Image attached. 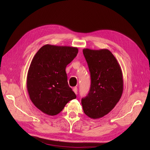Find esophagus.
I'll list each match as a JSON object with an SVG mask.
<instances>
[{
    "mask_svg": "<svg viewBox=\"0 0 150 150\" xmlns=\"http://www.w3.org/2000/svg\"><path fill=\"white\" fill-rule=\"evenodd\" d=\"M73 91L76 94L77 92H78V89H77V88H76V87H74V88H73Z\"/></svg>",
    "mask_w": 150,
    "mask_h": 150,
    "instance_id": "esophagus-1",
    "label": "esophagus"
}]
</instances>
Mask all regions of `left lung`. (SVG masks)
<instances>
[{
	"label": "left lung",
	"instance_id": "8db88e82",
	"mask_svg": "<svg viewBox=\"0 0 150 150\" xmlns=\"http://www.w3.org/2000/svg\"><path fill=\"white\" fill-rule=\"evenodd\" d=\"M91 73V84L88 96L81 99L84 114L93 119L108 114L120 100L123 80L119 63L108 49H84Z\"/></svg>",
	"mask_w": 150,
	"mask_h": 150
}]
</instances>
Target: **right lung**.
Listing matches in <instances>:
<instances>
[{
  "instance_id": "right-lung-1",
  "label": "right lung",
  "mask_w": 150,
  "mask_h": 150,
  "mask_svg": "<svg viewBox=\"0 0 150 150\" xmlns=\"http://www.w3.org/2000/svg\"><path fill=\"white\" fill-rule=\"evenodd\" d=\"M77 47L46 44L34 56L27 76L31 101L43 113L55 115L76 98L68 84L66 67L77 55Z\"/></svg>"
}]
</instances>
